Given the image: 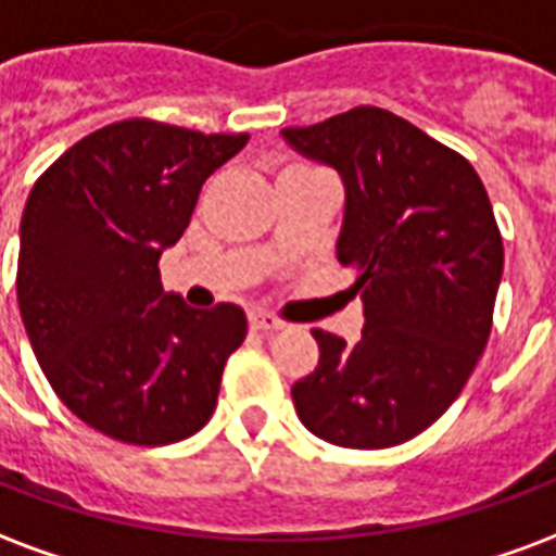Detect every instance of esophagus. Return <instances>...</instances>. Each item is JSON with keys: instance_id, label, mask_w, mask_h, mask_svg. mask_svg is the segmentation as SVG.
<instances>
[{"instance_id": "esophagus-1", "label": "esophagus", "mask_w": 556, "mask_h": 556, "mask_svg": "<svg viewBox=\"0 0 556 556\" xmlns=\"http://www.w3.org/2000/svg\"><path fill=\"white\" fill-rule=\"evenodd\" d=\"M250 327L258 332H277L282 330V320L267 315V312H250Z\"/></svg>"}]
</instances>
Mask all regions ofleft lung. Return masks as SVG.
Here are the masks:
<instances>
[{
	"label": "left lung",
	"mask_w": 556,
	"mask_h": 556,
	"mask_svg": "<svg viewBox=\"0 0 556 556\" xmlns=\"http://www.w3.org/2000/svg\"><path fill=\"white\" fill-rule=\"evenodd\" d=\"M282 138L344 182L336 256L356 274V344L312 330L320 359L291 386L303 427L341 447H392L433 425L492 330L504 244L480 176L392 111L359 105Z\"/></svg>",
	"instance_id": "left-lung-1"
}]
</instances>
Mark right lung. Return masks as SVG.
<instances>
[{"instance_id":"add662e5","label":"right lung","mask_w":556,"mask_h":556,"mask_svg":"<svg viewBox=\"0 0 556 556\" xmlns=\"http://www.w3.org/2000/svg\"><path fill=\"white\" fill-rule=\"evenodd\" d=\"M247 141L111 123L73 143L28 194L16 303L31 351L70 413L117 442H182L215 413L247 315L164 294L159 258L182 238L205 179Z\"/></svg>"}]
</instances>
